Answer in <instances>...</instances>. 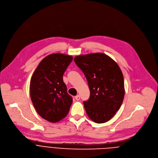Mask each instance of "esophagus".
Instances as JSON below:
<instances>
[{
    "label": "esophagus",
    "mask_w": 158,
    "mask_h": 158,
    "mask_svg": "<svg viewBox=\"0 0 158 158\" xmlns=\"http://www.w3.org/2000/svg\"><path fill=\"white\" fill-rule=\"evenodd\" d=\"M75 98L76 100H80V95H77L75 97Z\"/></svg>",
    "instance_id": "esophagus-1"
}]
</instances>
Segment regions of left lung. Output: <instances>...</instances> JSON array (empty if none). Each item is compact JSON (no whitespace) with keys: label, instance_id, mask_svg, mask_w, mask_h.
Here are the masks:
<instances>
[{"label":"left lung","instance_id":"1","mask_svg":"<svg viewBox=\"0 0 158 158\" xmlns=\"http://www.w3.org/2000/svg\"><path fill=\"white\" fill-rule=\"evenodd\" d=\"M74 61L82 70L90 90L84 102L88 117L97 123H106L116 114L125 95L124 79L117 63L103 53L77 56Z\"/></svg>","mask_w":158,"mask_h":158}]
</instances>
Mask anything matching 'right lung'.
I'll return each mask as SVG.
<instances>
[{"label": "right lung", "mask_w": 158, "mask_h": 158, "mask_svg": "<svg viewBox=\"0 0 158 158\" xmlns=\"http://www.w3.org/2000/svg\"><path fill=\"white\" fill-rule=\"evenodd\" d=\"M73 57L60 53L45 57L38 64L30 81V97L38 114L56 123L68 114L73 103L63 76Z\"/></svg>", "instance_id": "obj_1"}]
</instances>
